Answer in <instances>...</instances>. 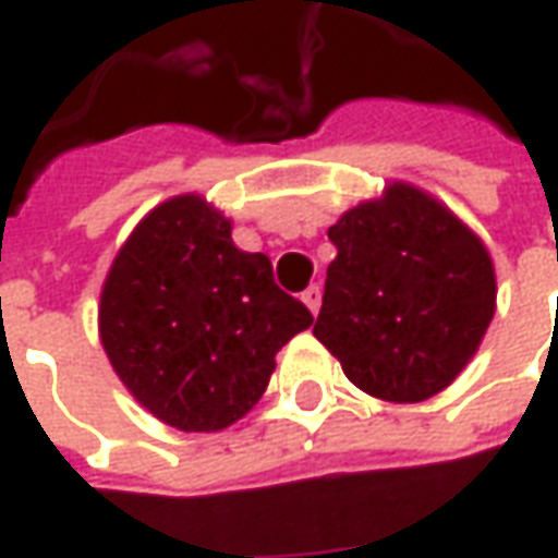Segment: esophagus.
<instances>
[{"label": "esophagus", "mask_w": 558, "mask_h": 558, "mask_svg": "<svg viewBox=\"0 0 558 558\" xmlns=\"http://www.w3.org/2000/svg\"><path fill=\"white\" fill-rule=\"evenodd\" d=\"M302 302L311 307V314H319V304H323V290H319V283H311V287L302 292Z\"/></svg>", "instance_id": "34e87169"}]
</instances>
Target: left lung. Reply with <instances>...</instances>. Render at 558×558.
I'll list each match as a JSON object with an SVG mask.
<instances>
[{"mask_svg": "<svg viewBox=\"0 0 558 558\" xmlns=\"http://www.w3.org/2000/svg\"><path fill=\"white\" fill-rule=\"evenodd\" d=\"M338 247L314 335L352 386L418 403L457 379L496 314L487 247L412 184L350 208L328 230Z\"/></svg>", "mask_w": 558, "mask_h": 558, "instance_id": "1", "label": "left lung"}]
</instances>
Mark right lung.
<instances>
[{"instance_id": "add662e5", "label": "right lung", "mask_w": 558, "mask_h": 558, "mask_svg": "<svg viewBox=\"0 0 558 558\" xmlns=\"http://www.w3.org/2000/svg\"><path fill=\"white\" fill-rule=\"evenodd\" d=\"M203 196L151 208L113 259L101 343L119 379L175 430H223L263 398L275 355L314 323L266 254L232 244Z\"/></svg>"}]
</instances>
